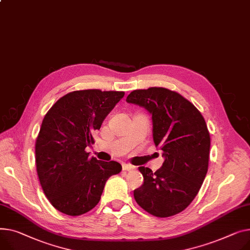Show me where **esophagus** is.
Segmentation results:
<instances>
[{
    "label": "esophagus",
    "mask_w": 250,
    "mask_h": 250,
    "mask_svg": "<svg viewBox=\"0 0 250 250\" xmlns=\"http://www.w3.org/2000/svg\"><path fill=\"white\" fill-rule=\"evenodd\" d=\"M135 169V166L129 165V164H123V170L124 171H130V170H134Z\"/></svg>",
    "instance_id": "esophagus-1"
}]
</instances>
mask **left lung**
<instances>
[{
    "mask_svg": "<svg viewBox=\"0 0 250 250\" xmlns=\"http://www.w3.org/2000/svg\"><path fill=\"white\" fill-rule=\"evenodd\" d=\"M125 101L152 115L154 143L165 159L155 173L139 168L144 184L134 191L135 199L149 214L170 217L190 205L206 177L210 135L205 120L186 98L167 88L134 90Z\"/></svg>",
    "mask_w": 250,
    "mask_h": 250,
    "instance_id": "left-lung-1",
    "label": "left lung"
}]
</instances>
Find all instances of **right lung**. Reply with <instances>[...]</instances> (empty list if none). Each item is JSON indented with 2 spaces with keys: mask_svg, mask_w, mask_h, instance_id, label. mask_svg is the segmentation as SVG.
<instances>
[{
  "mask_svg": "<svg viewBox=\"0 0 250 250\" xmlns=\"http://www.w3.org/2000/svg\"><path fill=\"white\" fill-rule=\"evenodd\" d=\"M124 91L77 90L49 109L36 141V167L42 189L58 211L82 215L101 200L107 179L122 171L118 162L89 157L93 134L99 129Z\"/></svg>",
  "mask_w": 250,
  "mask_h": 250,
  "instance_id": "obj_1",
  "label": "right lung"
}]
</instances>
